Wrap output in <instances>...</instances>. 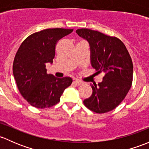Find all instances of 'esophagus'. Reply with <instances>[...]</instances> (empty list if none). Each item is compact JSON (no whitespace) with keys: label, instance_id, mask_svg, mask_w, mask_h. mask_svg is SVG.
Segmentation results:
<instances>
[{"label":"esophagus","instance_id":"obj_1","mask_svg":"<svg viewBox=\"0 0 149 149\" xmlns=\"http://www.w3.org/2000/svg\"><path fill=\"white\" fill-rule=\"evenodd\" d=\"M74 83L76 85H81L82 84H83V82H82V81L80 80H78V79H76V80L74 81Z\"/></svg>","mask_w":149,"mask_h":149}]
</instances>
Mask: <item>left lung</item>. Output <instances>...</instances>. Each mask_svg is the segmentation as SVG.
<instances>
[{"instance_id": "1", "label": "left lung", "mask_w": 149, "mask_h": 149, "mask_svg": "<svg viewBox=\"0 0 149 149\" xmlns=\"http://www.w3.org/2000/svg\"><path fill=\"white\" fill-rule=\"evenodd\" d=\"M76 33L88 41L90 62L97 72L105 76L98 85H92L93 94L83 101L87 108L97 113L115 109L123 100L133 81V62L126 47L120 39L88 29Z\"/></svg>"}]
</instances>
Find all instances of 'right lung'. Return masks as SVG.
<instances>
[{
	"label": "right lung",
	"mask_w": 149,
	"mask_h": 149,
	"mask_svg": "<svg viewBox=\"0 0 149 149\" xmlns=\"http://www.w3.org/2000/svg\"><path fill=\"white\" fill-rule=\"evenodd\" d=\"M73 29H48L36 32L22 42L15 56L13 73L21 95L32 106L50 108L60 101L72 78H57L47 73L46 64L53 63L57 41Z\"/></svg>",
	"instance_id": "right-lung-1"
}]
</instances>
